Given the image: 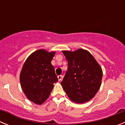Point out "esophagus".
I'll return each mask as SVG.
<instances>
[{"mask_svg":"<svg viewBox=\"0 0 125 125\" xmlns=\"http://www.w3.org/2000/svg\"><path fill=\"white\" fill-rule=\"evenodd\" d=\"M57 78H58L59 81H61L62 80V75H59V76H57Z\"/></svg>","mask_w":125,"mask_h":125,"instance_id":"esophagus-1","label":"esophagus"}]
</instances>
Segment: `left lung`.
Masks as SVG:
<instances>
[{
    "label": "left lung",
    "instance_id": "1",
    "mask_svg": "<svg viewBox=\"0 0 125 125\" xmlns=\"http://www.w3.org/2000/svg\"><path fill=\"white\" fill-rule=\"evenodd\" d=\"M68 71L61 83L71 100L84 103L93 98L101 86L102 69L88 51H63Z\"/></svg>",
    "mask_w": 125,
    "mask_h": 125
}]
</instances>
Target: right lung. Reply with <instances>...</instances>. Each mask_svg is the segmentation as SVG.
Instances as JSON below:
<instances>
[{
	"mask_svg": "<svg viewBox=\"0 0 125 125\" xmlns=\"http://www.w3.org/2000/svg\"><path fill=\"white\" fill-rule=\"evenodd\" d=\"M55 52L39 49L30 55L23 65L20 81L24 94L30 101L41 104L50 95L58 81L51 61Z\"/></svg>",
	"mask_w": 125,
	"mask_h": 125,
	"instance_id": "right-lung-1",
	"label": "right lung"
}]
</instances>
